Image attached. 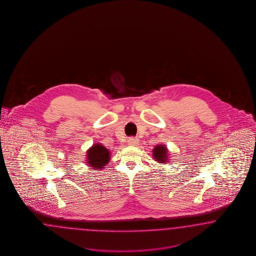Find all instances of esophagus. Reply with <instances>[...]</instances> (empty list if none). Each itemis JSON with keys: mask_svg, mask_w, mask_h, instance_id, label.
I'll return each mask as SVG.
<instances>
[{"mask_svg": "<svg viewBox=\"0 0 256 256\" xmlns=\"http://www.w3.org/2000/svg\"><path fill=\"white\" fill-rule=\"evenodd\" d=\"M138 142H139V140L137 138H133V137L128 138V144L130 146H136Z\"/></svg>", "mask_w": 256, "mask_h": 256, "instance_id": "obj_1", "label": "esophagus"}]
</instances>
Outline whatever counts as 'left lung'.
Wrapping results in <instances>:
<instances>
[{"label": "left lung", "mask_w": 256, "mask_h": 256, "mask_svg": "<svg viewBox=\"0 0 256 256\" xmlns=\"http://www.w3.org/2000/svg\"><path fill=\"white\" fill-rule=\"evenodd\" d=\"M168 150L167 148L163 144H160V146H156L155 148L153 149V156L155 158L156 160H158L160 163H165L166 162H168Z\"/></svg>", "instance_id": "1"}]
</instances>
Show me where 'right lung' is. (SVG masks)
I'll return each mask as SVG.
<instances>
[{
	"mask_svg": "<svg viewBox=\"0 0 256 256\" xmlns=\"http://www.w3.org/2000/svg\"><path fill=\"white\" fill-rule=\"evenodd\" d=\"M110 151L100 144H94L87 151V164L93 168L94 170L103 169L110 162Z\"/></svg>",
	"mask_w": 256,
	"mask_h": 256,
	"instance_id": "right-lung-1",
	"label": "right lung"
}]
</instances>
